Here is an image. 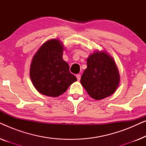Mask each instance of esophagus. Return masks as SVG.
<instances>
[{
    "instance_id": "34e87169",
    "label": "esophagus",
    "mask_w": 146,
    "mask_h": 146,
    "mask_svg": "<svg viewBox=\"0 0 146 146\" xmlns=\"http://www.w3.org/2000/svg\"><path fill=\"white\" fill-rule=\"evenodd\" d=\"M76 76L78 80V81L80 80V78H81L80 74H76Z\"/></svg>"
}]
</instances>
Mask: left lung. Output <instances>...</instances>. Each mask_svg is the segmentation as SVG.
I'll use <instances>...</instances> for the list:
<instances>
[{"label":"left lung","instance_id":"8db88e82","mask_svg":"<svg viewBox=\"0 0 146 146\" xmlns=\"http://www.w3.org/2000/svg\"><path fill=\"white\" fill-rule=\"evenodd\" d=\"M119 82L118 69L108 53L96 50L89 55L80 82L90 96L96 100L106 98L116 91Z\"/></svg>","mask_w":146,"mask_h":146}]
</instances>
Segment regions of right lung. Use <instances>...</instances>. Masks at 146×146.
Returning <instances> with one entry per match:
<instances>
[{"label":"right lung","mask_w":146,"mask_h":146,"mask_svg":"<svg viewBox=\"0 0 146 146\" xmlns=\"http://www.w3.org/2000/svg\"><path fill=\"white\" fill-rule=\"evenodd\" d=\"M64 50L58 39L45 42L34 55L30 68V77L34 86L42 94L58 97L66 91L76 77L69 71L62 58Z\"/></svg>","instance_id":"obj_1"}]
</instances>
